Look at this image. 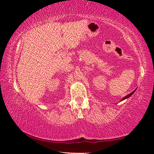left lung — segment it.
<instances>
[{
  "label": "left lung",
  "mask_w": 154,
  "mask_h": 154,
  "mask_svg": "<svg viewBox=\"0 0 154 154\" xmlns=\"http://www.w3.org/2000/svg\"><path fill=\"white\" fill-rule=\"evenodd\" d=\"M135 90L134 91H133V92H132V93H130V94H128L127 96H125V97H124L123 98H122V100H125V99H126V98H129L130 97V96H131L132 94H133L134 93V92H135ZM121 100V101H122Z\"/></svg>",
  "instance_id": "8db88e82"
}]
</instances>
